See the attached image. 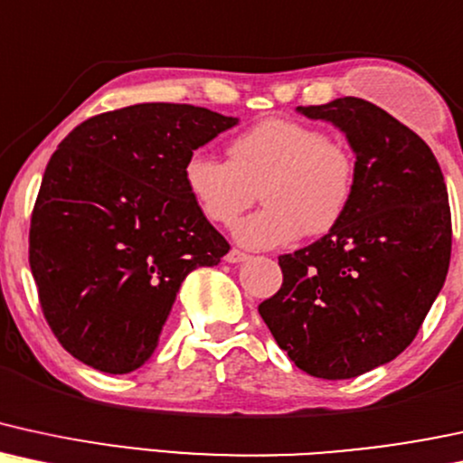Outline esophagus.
Here are the masks:
<instances>
[{
  "label": "esophagus",
  "instance_id": "obj_1",
  "mask_svg": "<svg viewBox=\"0 0 463 463\" xmlns=\"http://www.w3.org/2000/svg\"><path fill=\"white\" fill-rule=\"evenodd\" d=\"M244 260H249V255L244 253V251H241V249H232V251L225 255V262H230V264L244 262Z\"/></svg>",
  "mask_w": 463,
  "mask_h": 463
}]
</instances>
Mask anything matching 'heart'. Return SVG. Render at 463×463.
Instances as JSON below:
<instances>
[{"mask_svg": "<svg viewBox=\"0 0 463 463\" xmlns=\"http://www.w3.org/2000/svg\"><path fill=\"white\" fill-rule=\"evenodd\" d=\"M182 177L216 225L236 221L262 190L266 208L238 221L232 233L242 247L275 249L338 225L355 190V157L320 128L270 118L236 136L227 160L193 151Z\"/></svg>", "mask_w": 463, "mask_h": 463, "instance_id": "heart-1", "label": "heart"}]
</instances>
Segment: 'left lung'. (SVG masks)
<instances>
[{
  "mask_svg": "<svg viewBox=\"0 0 463 463\" xmlns=\"http://www.w3.org/2000/svg\"><path fill=\"white\" fill-rule=\"evenodd\" d=\"M297 110L345 132L355 190L334 230L279 255L284 284L258 309L301 371L351 379L401 355L442 290L453 241L447 184L425 140L371 101Z\"/></svg>",
  "mask_w": 463,
  "mask_h": 463,
  "instance_id": "left-lung-1",
  "label": "left lung"
}]
</instances>
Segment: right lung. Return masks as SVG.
Segmentation results:
<instances>
[{"mask_svg": "<svg viewBox=\"0 0 463 463\" xmlns=\"http://www.w3.org/2000/svg\"><path fill=\"white\" fill-rule=\"evenodd\" d=\"M233 125L188 103H136L80 123L53 151L32 212L30 269L75 360L110 374L143 366L186 275L230 251L182 166Z\"/></svg>", "mask_w": 463, "mask_h": 463, "instance_id": "add662e5", "label": "right lung"}]
</instances>
